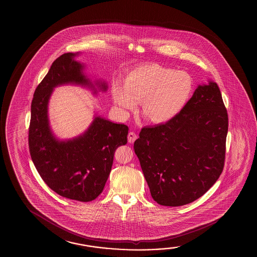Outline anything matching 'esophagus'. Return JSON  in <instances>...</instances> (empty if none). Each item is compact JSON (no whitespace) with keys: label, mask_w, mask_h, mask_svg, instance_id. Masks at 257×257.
I'll return each instance as SVG.
<instances>
[{"label":"esophagus","mask_w":257,"mask_h":257,"mask_svg":"<svg viewBox=\"0 0 257 257\" xmlns=\"http://www.w3.org/2000/svg\"><path fill=\"white\" fill-rule=\"evenodd\" d=\"M136 139H137V135L135 134V132H130L128 134V142L129 143H134Z\"/></svg>","instance_id":"1"}]
</instances>
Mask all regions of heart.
<instances>
[{
    "instance_id": "b5f03b06",
    "label": "heart",
    "mask_w": 257,
    "mask_h": 257,
    "mask_svg": "<svg viewBox=\"0 0 257 257\" xmlns=\"http://www.w3.org/2000/svg\"><path fill=\"white\" fill-rule=\"evenodd\" d=\"M192 77L157 63H147L127 73L123 86L114 83L113 98L121 109L134 110L141 102V114L150 122L161 123L181 112L193 92Z\"/></svg>"
}]
</instances>
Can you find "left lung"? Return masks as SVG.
Here are the masks:
<instances>
[{"mask_svg": "<svg viewBox=\"0 0 257 257\" xmlns=\"http://www.w3.org/2000/svg\"><path fill=\"white\" fill-rule=\"evenodd\" d=\"M228 127L217 83L198 86L177 116L144 127L134 144L153 200L177 207L201 197L222 173Z\"/></svg>", "mask_w": 257, "mask_h": 257, "instance_id": "1", "label": "left lung"}]
</instances>
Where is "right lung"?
Segmentation results:
<instances>
[{
  "mask_svg": "<svg viewBox=\"0 0 257 257\" xmlns=\"http://www.w3.org/2000/svg\"><path fill=\"white\" fill-rule=\"evenodd\" d=\"M75 55L67 53L59 56L36 88L31 103L29 147L38 174L50 189L63 197L86 202L103 192L114 152L126 144L129 128L97 116L78 138L60 142L52 135L47 104L53 88L65 83L90 84L82 74L83 66L73 60ZM101 87L106 89L105 83Z\"/></svg>",
  "mask_w": 257,
  "mask_h": 257,
  "instance_id": "1",
  "label": "right lung"
}]
</instances>
